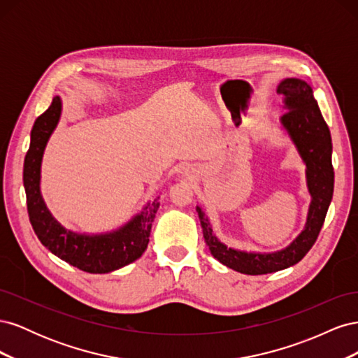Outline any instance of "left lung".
<instances>
[{
	"label": "left lung",
	"instance_id": "1",
	"mask_svg": "<svg viewBox=\"0 0 358 358\" xmlns=\"http://www.w3.org/2000/svg\"><path fill=\"white\" fill-rule=\"evenodd\" d=\"M278 94L284 96L287 110L280 121L306 162L308 187L312 196L305 230L284 251L248 254L222 245L212 233L203 210L197 208L204 242L210 254L224 266L245 275H266L297 264L317 242L333 197L334 171L331 166V137L310 86L300 79H285Z\"/></svg>",
	"mask_w": 358,
	"mask_h": 358
}]
</instances>
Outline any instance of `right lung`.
I'll return each instance as SVG.
<instances>
[{"label":"right lung","mask_w":358,"mask_h":358,"mask_svg":"<svg viewBox=\"0 0 358 358\" xmlns=\"http://www.w3.org/2000/svg\"><path fill=\"white\" fill-rule=\"evenodd\" d=\"M61 115V100L55 96L31 129V143L24 161V187L29 221L38 241L52 254L88 273H109L142 257L149 243L159 201L137 215L122 229L104 236H83L67 231L52 218L40 196V166L43 150Z\"/></svg>","instance_id":"obj_1"}]
</instances>
